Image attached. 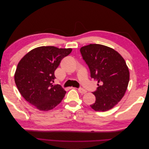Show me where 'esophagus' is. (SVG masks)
I'll use <instances>...</instances> for the list:
<instances>
[{
  "label": "esophagus",
  "mask_w": 149,
  "mask_h": 149,
  "mask_svg": "<svg viewBox=\"0 0 149 149\" xmlns=\"http://www.w3.org/2000/svg\"><path fill=\"white\" fill-rule=\"evenodd\" d=\"M78 91H79L81 94H85L87 92L86 90L84 89H83V88H78Z\"/></svg>",
  "instance_id": "1"
}]
</instances>
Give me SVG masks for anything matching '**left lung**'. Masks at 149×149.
Instances as JSON below:
<instances>
[{"label": "left lung", "mask_w": 149, "mask_h": 149, "mask_svg": "<svg viewBox=\"0 0 149 149\" xmlns=\"http://www.w3.org/2000/svg\"><path fill=\"white\" fill-rule=\"evenodd\" d=\"M91 78L97 81L96 101L91 106L96 111L112 109L124 96L129 81V71L124 58L114 49L100 44L80 48Z\"/></svg>", "instance_id": "1"}]
</instances>
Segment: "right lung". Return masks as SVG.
Listing matches in <instances>:
<instances>
[{"label": "right lung", "instance_id": "right-lung-1", "mask_svg": "<svg viewBox=\"0 0 149 149\" xmlns=\"http://www.w3.org/2000/svg\"><path fill=\"white\" fill-rule=\"evenodd\" d=\"M71 48L40 47L22 58L15 73V82L21 95L40 111L53 109L61 102L66 91L60 84L53 85L55 71Z\"/></svg>", "mask_w": 149, "mask_h": 149}]
</instances>
